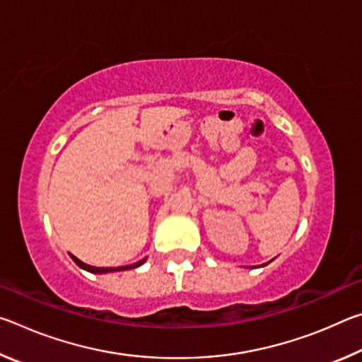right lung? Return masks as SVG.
Wrapping results in <instances>:
<instances>
[{"mask_svg": "<svg viewBox=\"0 0 362 362\" xmlns=\"http://www.w3.org/2000/svg\"><path fill=\"white\" fill-rule=\"evenodd\" d=\"M70 257H71L73 262H75L79 268H83V269H86V272H90V273L124 272V269H132V268H137V267H140V265H142V263L145 262V260H140V262H137V263H132V265H127V267H119V268H99V267H90V265H88V263H83L81 260H78L76 257H75V255H71V254H70Z\"/></svg>", "mask_w": 362, "mask_h": 362, "instance_id": "right-lung-1", "label": "right lung"}]
</instances>
